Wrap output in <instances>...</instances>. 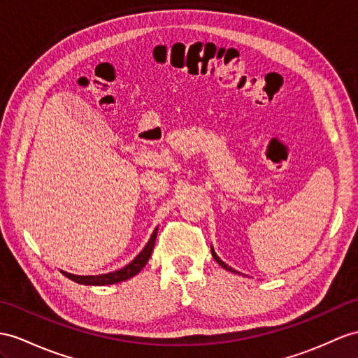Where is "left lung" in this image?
Listing matches in <instances>:
<instances>
[{"mask_svg": "<svg viewBox=\"0 0 358 358\" xmlns=\"http://www.w3.org/2000/svg\"><path fill=\"white\" fill-rule=\"evenodd\" d=\"M211 252H213V257H214V259H215V261H217V263H219V264H220V266H222L223 268H226V270H229V272H234V273H237V270H234L232 267H229V266H226V264L223 263V261H222V259H220L219 257H217V255H215V252H214V249H213V248H211Z\"/></svg>", "mask_w": 358, "mask_h": 358, "instance_id": "8db88e82", "label": "left lung"}]
</instances>
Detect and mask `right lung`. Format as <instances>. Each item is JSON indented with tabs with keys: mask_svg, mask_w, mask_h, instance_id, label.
I'll return each instance as SVG.
<instances>
[{
	"mask_svg": "<svg viewBox=\"0 0 358 358\" xmlns=\"http://www.w3.org/2000/svg\"><path fill=\"white\" fill-rule=\"evenodd\" d=\"M156 234H158V228H156L155 232L152 234L149 243H147L145 248L141 250V254H139L132 261V263L127 264L121 270H117V272H110V273L99 275V276H78V275H71L66 272H62V273L66 278H69L71 281L78 282V284H85V285H109V284H117L121 281H126V280H129V278L135 276L139 270H141L147 264V261H149L152 252H153V248H155Z\"/></svg>",
	"mask_w": 358,
	"mask_h": 358,
	"instance_id": "add662e5",
	"label": "right lung"
}]
</instances>
